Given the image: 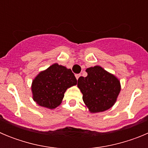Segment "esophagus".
Wrapping results in <instances>:
<instances>
[{
  "instance_id": "1",
  "label": "esophagus",
  "mask_w": 148,
  "mask_h": 148,
  "mask_svg": "<svg viewBox=\"0 0 148 148\" xmlns=\"http://www.w3.org/2000/svg\"><path fill=\"white\" fill-rule=\"evenodd\" d=\"M80 76H81V74H76V75H75V78H76L77 80H78V78H80Z\"/></svg>"
}]
</instances>
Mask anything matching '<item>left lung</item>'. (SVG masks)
Listing matches in <instances>:
<instances>
[{
    "label": "left lung",
    "instance_id": "left-lung-1",
    "mask_svg": "<svg viewBox=\"0 0 148 148\" xmlns=\"http://www.w3.org/2000/svg\"><path fill=\"white\" fill-rule=\"evenodd\" d=\"M87 77L78 79V87L90 113H100L112 108L121 90L120 81L101 66L87 68Z\"/></svg>",
    "mask_w": 148,
    "mask_h": 148
}]
</instances>
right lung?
<instances>
[{
	"instance_id": "obj_1",
	"label": "right lung",
	"mask_w": 148,
	"mask_h": 148,
	"mask_svg": "<svg viewBox=\"0 0 148 148\" xmlns=\"http://www.w3.org/2000/svg\"><path fill=\"white\" fill-rule=\"evenodd\" d=\"M76 84V78L70 69L54 64L34 78L32 98L38 105L54 109L61 104L66 90Z\"/></svg>"
}]
</instances>
